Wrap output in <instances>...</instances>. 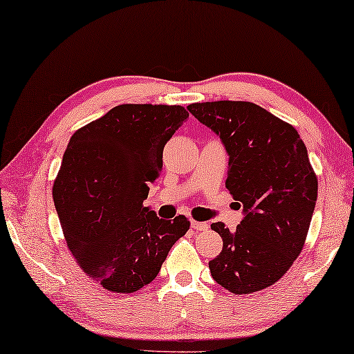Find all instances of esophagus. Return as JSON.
Returning <instances> with one entry per match:
<instances>
[{
	"label": "esophagus",
	"mask_w": 354,
	"mask_h": 354,
	"mask_svg": "<svg viewBox=\"0 0 354 354\" xmlns=\"http://www.w3.org/2000/svg\"><path fill=\"white\" fill-rule=\"evenodd\" d=\"M191 227L198 232H204L208 230V224L207 223H201V221H191Z\"/></svg>",
	"instance_id": "obj_1"
}]
</instances>
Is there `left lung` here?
Wrapping results in <instances>:
<instances>
[{"label": "left lung", "mask_w": 354, "mask_h": 354, "mask_svg": "<svg viewBox=\"0 0 354 354\" xmlns=\"http://www.w3.org/2000/svg\"><path fill=\"white\" fill-rule=\"evenodd\" d=\"M215 131L229 153L225 187L245 218L234 232L212 229L223 251L208 262L212 277L235 295L273 286L303 251L318 182L298 131L251 102H205L188 106Z\"/></svg>", "instance_id": "left-lung-1"}]
</instances>
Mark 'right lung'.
<instances>
[{"instance_id": "obj_1", "label": "right lung", "mask_w": 354, "mask_h": 354, "mask_svg": "<svg viewBox=\"0 0 354 354\" xmlns=\"http://www.w3.org/2000/svg\"><path fill=\"white\" fill-rule=\"evenodd\" d=\"M180 105H119L68 141L53 185L64 239L80 268L108 292L152 282L187 234L183 215L160 219L144 207L160 177L165 144L188 119Z\"/></svg>"}]
</instances>
